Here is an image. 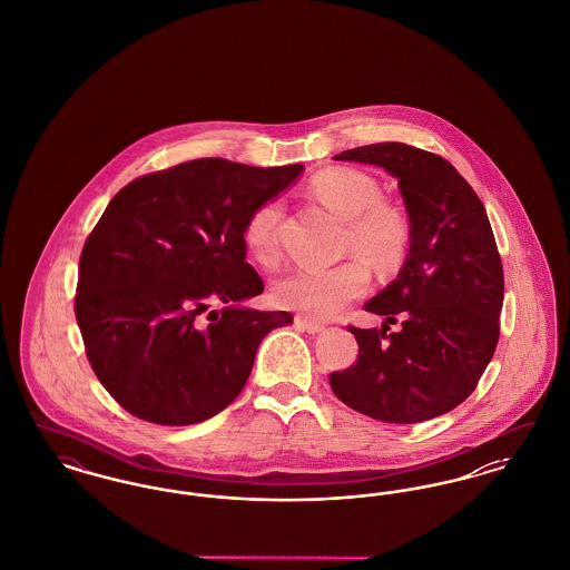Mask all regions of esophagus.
<instances>
[{
  "mask_svg": "<svg viewBox=\"0 0 570 570\" xmlns=\"http://www.w3.org/2000/svg\"><path fill=\"white\" fill-rule=\"evenodd\" d=\"M295 325H297L298 328H303V331H307V333H321V331H325L323 323H316V321H312V318H307V316H297V318H295Z\"/></svg>",
  "mask_w": 570,
  "mask_h": 570,
  "instance_id": "esophagus-1",
  "label": "esophagus"
}]
</instances>
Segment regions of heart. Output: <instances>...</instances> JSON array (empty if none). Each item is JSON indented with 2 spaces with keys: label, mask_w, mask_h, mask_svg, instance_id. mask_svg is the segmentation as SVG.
<instances>
[{
  "label": "heart",
  "mask_w": 570,
  "mask_h": 570,
  "mask_svg": "<svg viewBox=\"0 0 570 570\" xmlns=\"http://www.w3.org/2000/svg\"><path fill=\"white\" fill-rule=\"evenodd\" d=\"M309 194L337 216L346 217V252H361L379 272H395L406 258L410 224L406 216L380 200L379 181L351 166H335L314 175ZM279 203L267 200L245 219L244 245L252 261L263 267L279 263L277 222ZM372 273L365 261L348 258L333 267L297 269L282 277L273 297L277 305L307 318H333L370 286Z\"/></svg>",
  "instance_id": "b5f03b06"
}]
</instances>
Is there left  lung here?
<instances>
[{
  "instance_id": "obj_1",
  "label": "left lung",
  "mask_w": 570,
  "mask_h": 570,
  "mask_svg": "<svg viewBox=\"0 0 570 570\" xmlns=\"http://www.w3.org/2000/svg\"><path fill=\"white\" fill-rule=\"evenodd\" d=\"M335 160L397 177L410 252L395 282L365 303L382 328L348 326L358 356L328 376L333 393L384 423L440 416L476 389L500 337L504 273L485 207L442 156L406 142L354 147ZM397 320L403 328L389 334Z\"/></svg>"
}]
</instances>
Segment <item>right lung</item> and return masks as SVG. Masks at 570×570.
<instances>
[{
  "label": "right lung",
  "instance_id": "right-lung-1",
  "mask_svg": "<svg viewBox=\"0 0 570 570\" xmlns=\"http://www.w3.org/2000/svg\"><path fill=\"white\" fill-rule=\"evenodd\" d=\"M301 170L200 158L112 196L82 245L75 314L94 374L136 419H212L242 393L263 337L293 323L235 303L265 291L245 263V219Z\"/></svg>",
  "mask_w": 570,
  "mask_h": 570
}]
</instances>
